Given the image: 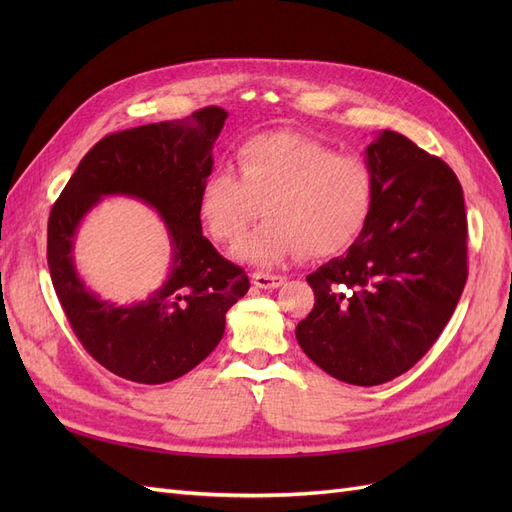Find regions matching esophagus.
Segmentation results:
<instances>
[{
	"mask_svg": "<svg viewBox=\"0 0 512 512\" xmlns=\"http://www.w3.org/2000/svg\"><path fill=\"white\" fill-rule=\"evenodd\" d=\"M252 282H254V286H258V288L273 290V288H280V286L286 282V277H282V275H271V273H254V275H252Z\"/></svg>",
	"mask_w": 512,
	"mask_h": 512,
	"instance_id": "esophagus-1",
	"label": "esophagus"
}]
</instances>
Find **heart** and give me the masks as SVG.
Returning a JSON list of instances; mask_svg holds the SVG:
<instances>
[{"label":"heart","mask_w":512,"mask_h":512,"mask_svg":"<svg viewBox=\"0 0 512 512\" xmlns=\"http://www.w3.org/2000/svg\"><path fill=\"white\" fill-rule=\"evenodd\" d=\"M237 175L215 170L198 192V213L222 243L239 241L265 211L269 220L235 256L275 267L290 256L324 258L361 239L378 200L376 170L363 156L292 132L247 138L237 149Z\"/></svg>","instance_id":"1"}]
</instances>
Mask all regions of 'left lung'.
<instances>
[{
    "instance_id": "1",
    "label": "left lung",
    "mask_w": 512,
    "mask_h": 512,
    "mask_svg": "<svg viewBox=\"0 0 512 512\" xmlns=\"http://www.w3.org/2000/svg\"><path fill=\"white\" fill-rule=\"evenodd\" d=\"M365 160L378 177L374 215L346 256L307 275L316 303L294 333L329 376L376 386L423 359L451 320L468 224L451 166L404 134L378 132Z\"/></svg>"
}]
</instances>
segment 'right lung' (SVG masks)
Listing matches in <instances>:
<instances>
[{
	"mask_svg": "<svg viewBox=\"0 0 512 512\" xmlns=\"http://www.w3.org/2000/svg\"><path fill=\"white\" fill-rule=\"evenodd\" d=\"M228 113L207 106L185 119L104 136L89 149L49 215L51 280L70 327L115 376L164 384L188 374L220 344L226 312L250 280L203 235L198 192L213 170V143ZM104 195L136 197L159 211L171 241V271L132 306L100 300L73 265V237Z\"/></svg>",
	"mask_w": 512,
	"mask_h": 512,
	"instance_id": "add662e5",
	"label": "right lung"
}]
</instances>
